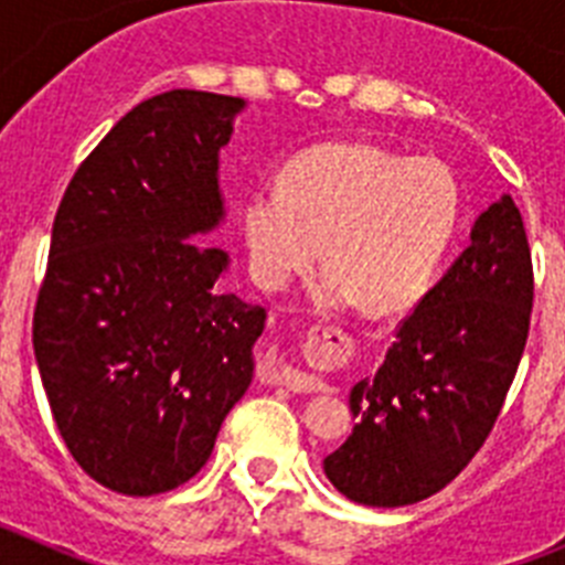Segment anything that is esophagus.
<instances>
[{
    "label": "esophagus",
    "mask_w": 565,
    "mask_h": 565,
    "mask_svg": "<svg viewBox=\"0 0 565 565\" xmlns=\"http://www.w3.org/2000/svg\"><path fill=\"white\" fill-rule=\"evenodd\" d=\"M279 384H282V387H288V391H294V393L326 391V382H322V379L308 376V373L294 371V367H282V371H279Z\"/></svg>",
    "instance_id": "34e87169"
}]
</instances>
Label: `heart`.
<instances>
[{
    "instance_id": "obj_1",
    "label": "heart",
    "mask_w": 565,
    "mask_h": 565,
    "mask_svg": "<svg viewBox=\"0 0 565 565\" xmlns=\"http://www.w3.org/2000/svg\"><path fill=\"white\" fill-rule=\"evenodd\" d=\"M458 226V186L438 161H402L362 141L299 152L279 183L243 203L248 268L266 291H282L319 259L317 308L353 306L373 317L404 311L424 294Z\"/></svg>"
}]
</instances>
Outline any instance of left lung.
I'll use <instances>...</instances> for the list:
<instances>
[{"instance_id":"1","label":"left lung","mask_w":565,"mask_h":565,"mask_svg":"<svg viewBox=\"0 0 565 565\" xmlns=\"http://www.w3.org/2000/svg\"><path fill=\"white\" fill-rule=\"evenodd\" d=\"M532 294L526 228L503 194L398 326L376 376L353 384L359 422L322 461L328 481L351 501L384 509L447 487L495 427L529 337Z\"/></svg>"}]
</instances>
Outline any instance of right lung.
I'll return each mask as SVG.
<instances>
[{"instance_id":"1","label":"right lung","mask_w":565,"mask_h":565,"mask_svg":"<svg viewBox=\"0 0 565 565\" xmlns=\"http://www.w3.org/2000/svg\"><path fill=\"white\" fill-rule=\"evenodd\" d=\"M246 102L169 89L76 169L53 221L33 351L70 456L147 498L201 472L254 376L266 311L223 291L221 149Z\"/></svg>"}]
</instances>
